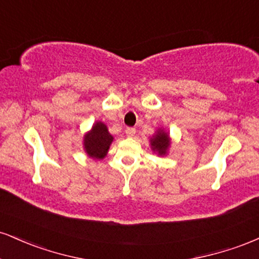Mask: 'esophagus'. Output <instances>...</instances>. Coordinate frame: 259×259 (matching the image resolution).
Wrapping results in <instances>:
<instances>
[{"mask_svg": "<svg viewBox=\"0 0 259 259\" xmlns=\"http://www.w3.org/2000/svg\"><path fill=\"white\" fill-rule=\"evenodd\" d=\"M125 134L127 138H134L136 134V129H134V127H127V129L125 130Z\"/></svg>", "mask_w": 259, "mask_h": 259, "instance_id": "1", "label": "esophagus"}]
</instances>
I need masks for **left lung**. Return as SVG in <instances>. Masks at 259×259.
<instances>
[{"instance_id":"8db88e82","label":"left lung","mask_w":259,"mask_h":259,"mask_svg":"<svg viewBox=\"0 0 259 259\" xmlns=\"http://www.w3.org/2000/svg\"><path fill=\"white\" fill-rule=\"evenodd\" d=\"M171 145V139L169 136V133L164 127H159L158 130H156V133L153 134L150 138V146L152 152L158 154L159 157L167 156L169 152V148Z\"/></svg>"}]
</instances>
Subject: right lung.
Listing matches in <instances>:
<instances>
[{
	"mask_svg": "<svg viewBox=\"0 0 259 259\" xmlns=\"http://www.w3.org/2000/svg\"><path fill=\"white\" fill-rule=\"evenodd\" d=\"M113 140L114 138L108 132L106 124L103 121L97 120L95 121L91 129L85 133L84 138H82V147H84L88 157L95 160H100L107 156Z\"/></svg>",
	"mask_w": 259,
	"mask_h": 259,
	"instance_id": "obj_1",
	"label": "right lung"
}]
</instances>
